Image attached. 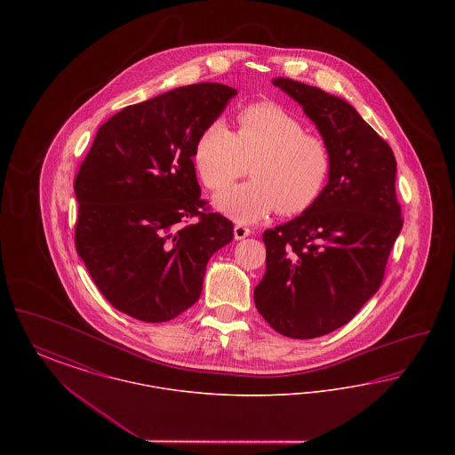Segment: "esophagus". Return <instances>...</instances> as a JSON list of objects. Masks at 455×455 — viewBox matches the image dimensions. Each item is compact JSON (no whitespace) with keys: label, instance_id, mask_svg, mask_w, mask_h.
Listing matches in <instances>:
<instances>
[{"label":"esophagus","instance_id":"34e87169","mask_svg":"<svg viewBox=\"0 0 455 455\" xmlns=\"http://www.w3.org/2000/svg\"><path fill=\"white\" fill-rule=\"evenodd\" d=\"M252 234V230L249 228V227H243V225H235L234 227V237L237 238V240H242V238L249 237Z\"/></svg>","mask_w":455,"mask_h":455}]
</instances>
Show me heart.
I'll list each match as a JSON object with an SVG mask.
<instances>
[{
    "mask_svg": "<svg viewBox=\"0 0 455 455\" xmlns=\"http://www.w3.org/2000/svg\"><path fill=\"white\" fill-rule=\"evenodd\" d=\"M193 164L201 182L221 191L245 172L251 180L215 197V208L238 223H254L280 212L299 215L324 193L332 155L324 140L275 102H259L237 114L235 132L225 121L206 124L196 138Z\"/></svg>",
    "mask_w": 455,
    "mask_h": 455,
    "instance_id": "obj_1",
    "label": "heart"
}]
</instances>
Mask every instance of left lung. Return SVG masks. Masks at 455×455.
Listing matches in <instances>:
<instances>
[{
    "label": "left lung",
    "mask_w": 455,
    "mask_h": 455,
    "mask_svg": "<svg viewBox=\"0 0 455 455\" xmlns=\"http://www.w3.org/2000/svg\"><path fill=\"white\" fill-rule=\"evenodd\" d=\"M314 121L332 155L323 196L300 217L266 230V273L254 290L276 332L312 339L347 324L380 288L403 228L395 156L347 100L275 78Z\"/></svg>",
    "instance_id": "obj_1"
}]
</instances>
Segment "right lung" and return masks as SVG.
Masks as SVG:
<instances>
[{
  "instance_id": "obj_1",
  "label": "right lung",
  "mask_w": 455,
  "mask_h": 455,
  "mask_svg": "<svg viewBox=\"0 0 455 455\" xmlns=\"http://www.w3.org/2000/svg\"><path fill=\"white\" fill-rule=\"evenodd\" d=\"M235 95L196 84L123 108L75 179L76 252L108 303L138 321L167 323L195 305L208 260L234 238L232 221L201 199L193 148Z\"/></svg>"
}]
</instances>
